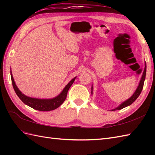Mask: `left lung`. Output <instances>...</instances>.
<instances>
[{
    "label": "left lung",
    "mask_w": 155,
    "mask_h": 155,
    "mask_svg": "<svg viewBox=\"0 0 155 155\" xmlns=\"http://www.w3.org/2000/svg\"><path fill=\"white\" fill-rule=\"evenodd\" d=\"M146 72H147V64H146V62H145V67H144V71H143V73L142 75V77H141V79L140 81V83L139 84V86H138L137 88L136 89L135 92H134V94L131 96L128 99H127V101H125L124 102H123V103L120 104L119 106L118 107H117L116 108H114V109H113L112 110H120L122 108H123L124 107H127L128 106H129L132 103H133L134 101H136L137 98L139 97V96L140 95L141 91L143 90V85H144V80H145V77H146ZM93 87H92L91 88V94H93Z\"/></svg>",
    "instance_id": "8db88e82"
}]
</instances>
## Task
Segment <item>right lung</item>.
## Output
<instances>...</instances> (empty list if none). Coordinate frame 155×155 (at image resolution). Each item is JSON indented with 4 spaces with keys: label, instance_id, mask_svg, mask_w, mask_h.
Masks as SVG:
<instances>
[{
    "label": "right lung",
    "instance_id": "right-lung-1",
    "mask_svg": "<svg viewBox=\"0 0 155 155\" xmlns=\"http://www.w3.org/2000/svg\"><path fill=\"white\" fill-rule=\"evenodd\" d=\"M11 81H12L13 88H14L15 93L16 94H17V96L19 97L20 99H21L25 104L28 105V106L34 108L35 110H40V111H50V110H54L56 108H57L58 107H60L65 101L66 98H67V96L68 91L71 87V85L73 84L76 78V77L72 78V79L67 84V86L64 88V89L62 90V91L58 95V96L52 98H49V99H40V98L29 97L26 96V95H25L23 93H22L21 91L18 89L17 87H16L15 82L14 81V78H13L11 71Z\"/></svg>",
    "mask_w": 155,
    "mask_h": 155
}]
</instances>
